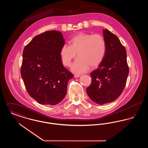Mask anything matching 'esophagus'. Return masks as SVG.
Masks as SVG:
<instances>
[{
  "label": "esophagus",
  "mask_w": 148,
  "mask_h": 148,
  "mask_svg": "<svg viewBox=\"0 0 148 148\" xmlns=\"http://www.w3.org/2000/svg\"><path fill=\"white\" fill-rule=\"evenodd\" d=\"M80 76V75H79V74H75V75H74V77H79Z\"/></svg>",
  "instance_id": "34e87169"
}]
</instances>
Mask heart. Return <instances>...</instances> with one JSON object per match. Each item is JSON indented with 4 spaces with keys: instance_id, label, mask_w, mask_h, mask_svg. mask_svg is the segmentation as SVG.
<instances>
[{
    "instance_id": "1",
    "label": "heart",
    "mask_w": 148,
    "mask_h": 148,
    "mask_svg": "<svg viewBox=\"0 0 148 148\" xmlns=\"http://www.w3.org/2000/svg\"><path fill=\"white\" fill-rule=\"evenodd\" d=\"M69 42V45L64 44L62 47L60 56L64 65L69 66L77 53L78 58L71 66V71L74 73H84L90 66L97 67L106 56V40L98 34L81 33L71 38Z\"/></svg>"
}]
</instances>
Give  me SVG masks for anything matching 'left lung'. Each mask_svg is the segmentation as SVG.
<instances>
[{"instance_id": "obj_1", "label": "left lung", "mask_w": 148, "mask_h": 148, "mask_svg": "<svg viewBox=\"0 0 148 148\" xmlns=\"http://www.w3.org/2000/svg\"><path fill=\"white\" fill-rule=\"evenodd\" d=\"M106 56L98 68L90 74L91 84L86 92L94 102L102 105L115 100L123 91L129 74L127 51L119 38L108 29L103 30Z\"/></svg>"}]
</instances>
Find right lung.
Returning a JSON list of instances; mask_svg holds the SVG:
<instances>
[{"label": "right lung", "mask_w": 148, "mask_h": 148, "mask_svg": "<svg viewBox=\"0 0 148 148\" xmlns=\"http://www.w3.org/2000/svg\"><path fill=\"white\" fill-rule=\"evenodd\" d=\"M65 44L60 32L37 35L25 47L21 74L29 95L42 105H56L65 97L73 74L63 65L60 50Z\"/></svg>", "instance_id": "add662e5"}]
</instances>
